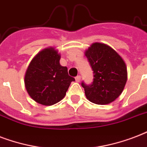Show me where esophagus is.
Here are the masks:
<instances>
[{
    "instance_id": "1",
    "label": "esophagus",
    "mask_w": 147,
    "mask_h": 147,
    "mask_svg": "<svg viewBox=\"0 0 147 147\" xmlns=\"http://www.w3.org/2000/svg\"><path fill=\"white\" fill-rule=\"evenodd\" d=\"M80 78H81V77H80V75H78V76H77V77H75V80H76V82H77V83H79V82L80 81Z\"/></svg>"
}]
</instances>
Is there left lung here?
I'll list each match as a JSON object with an SVG mask.
<instances>
[{"label": "left lung", "instance_id": "left-lung-1", "mask_svg": "<svg viewBox=\"0 0 147 147\" xmlns=\"http://www.w3.org/2000/svg\"><path fill=\"white\" fill-rule=\"evenodd\" d=\"M85 55L94 71L92 84H81L86 98L96 104L111 103L124 89L127 80L126 63L112 47L102 43H94Z\"/></svg>", "mask_w": 147, "mask_h": 147}]
</instances>
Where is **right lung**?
I'll list each match as a JSON object with an SVG mask.
<instances>
[{"mask_svg":"<svg viewBox=\"0 0 147 147\" xmlns=\"http://www.w3.org/2000/svg\"><path fill=\"white\" fill-rule=\"evenodd\" d=\"M61 54L53 47L40 51L30 61L24 77L27 93L37 103L51 106L65 96L74 81L68 75L67 67L60 64Z\"/></svg>","mask_w":147,"mask_h":147,"instance_id":"add662e5","label":"right lung"}]
</instances>
